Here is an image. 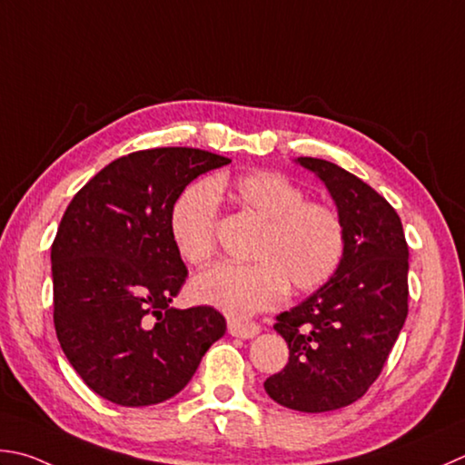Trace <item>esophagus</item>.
Listing matches in <instances>:
<instances>
[{
    "mask_svg": "<svg viewBox=\"0 0 465 465\" xmlns=\"http://www.w3.org/2000/svg\"><path fill=\"white\" fill-rule=\"evenodd\" d=\"M261 331L259 323H252V322H241V320H231L229 322V334L234 338H242V340H249V338H255Z\"/></svg>",
    "mask_w": 465,
    "mask_h": 465,
    "instance_id": "34e87169",
    "label": "esophagus"
}]
</instances>
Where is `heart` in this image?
<instances>
[{"label": "heart", "mask_w": 465, "mask_h": 465, "mask_svg": "<svg viewBox=\"0 0 465 465\" xmlns=\"http://www.w3.org/2000/svg\"><path fill=\"white\" fill-rule=\"evenodd\" d=\"M218 194L262 223L249 257L221 262L192 282V297L231 318H251L295 293L313 292L336 273L346 251V229L330 204L305 200V192L279 172H247L194 182L170 210V234L178 255L203 267L216 251Z\"/></svg>", "instance_id": "heart-1"}]
</instances>
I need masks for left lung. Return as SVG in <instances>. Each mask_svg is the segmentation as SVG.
I'll return each instance as SVG.
<instances>
[{
	"label": "left lung",
	"mask_w": 465,
	"mask_h": 465,
	"mask_svg": "<svg viewBox=\"0 0 465 465\" xmlns=\"http://www.w3.org/2000/svg\"><path fill=\"white\" fill-rule=\"evenodd\" d=\"M334 198L346 251L334 275L277 315L289 362L265 381L267 395L303 413L352 405L379 379L409 312V247L401 218L379 192L340 165L297 157Z\"/></svg>",
	"instance_id": "left-lung-1"
}]
</instances>
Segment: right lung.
<instances>
[{
  "mask_svg": "<svg viewBox=\"0 0 465 465\" xmlns=\"http://www.w3.org/2000/svg\"><path fill=\"white\" fill-rule=\"evenodd\" d=\"M229 162L194 147L134 152L86 182L60 221L50 252L56 336L86 387L115 405L178 395L224 336L210 305H170L188 277L170 210L192 180Z\"/></svg>",
  "mask_w": 465,
  "mask_h": 465,
  "instance_id": "add662e5",
  "label": "right lung"
}]
</instances>
